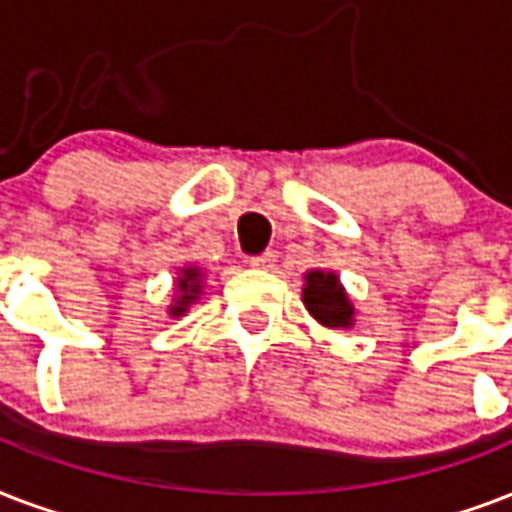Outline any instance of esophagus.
<instances>
[{
    "label": "esophagus",
    "mask_w": 512,
    "mask_h": 512,
    "mask_svg": "<svg viewBox=\"0 0 512 512\" xmlns=\"http://www.w3.org/2000/svg\"><path fill=\"white\" fill-rule=\"evenodd\" d=\"M275 251H264V253H259V256H253L251 259V267H256V269H272L275 267Z\"/></svg>",
    "instance_id": "esophagus-1"
}]
</instances>
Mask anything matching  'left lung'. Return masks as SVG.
<instances>
[{
	"mask_svg": "<svg viewBox=\"0 0 512 512\" xmlns=\"http://www.w3.org/2000/svg\"><path fill=\"white\" fill-rule=\"evenodd\" d=\"M301 301L320 326L344 328V331L355 326V304H352L350 293L344 291L339 275L331 269L304 272Z\"/></svg>",
	"mask_w": 512,
	"mask_h": 512,
	"instance_id": "obj_1",
	"label": "left lung"
}]
</instances>
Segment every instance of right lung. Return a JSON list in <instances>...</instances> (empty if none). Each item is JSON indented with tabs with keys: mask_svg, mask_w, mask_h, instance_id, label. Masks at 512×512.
Wrapping results in <instances>:
<instances>
[{
	"mask_svg": "<svg viewBox=\"0 0 512 512\" xmlns=\"http://www.w3.org/2000/svg\"><path fill=\"white\" fill-rule=\"evenodd\" d=\"M205 285V269L197 264H184L176 272V288H173V301L168 304L170 318H184L192 304H197Z\"/></svg>",
	"mask_w": 512,
	"mask_h": 512,
	"instance_id": "add662e5",
	"label": "right lung"
}]
</instances>
